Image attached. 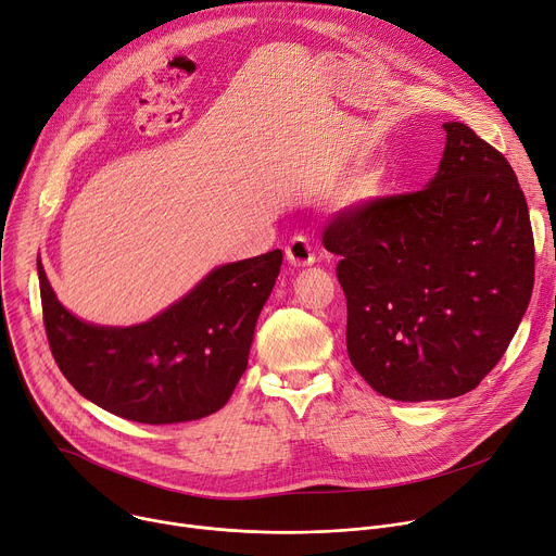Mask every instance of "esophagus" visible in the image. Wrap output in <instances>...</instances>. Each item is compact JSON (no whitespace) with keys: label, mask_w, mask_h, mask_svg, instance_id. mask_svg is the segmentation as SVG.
I'll use <instances>...</instances> for the list:
<instances>
[{"label":"esophagus","mask_w":556,"mask_h":556,"mask_svg":"<svg viewBox=\"0 0 556 556\" xmlns=\"http://www.w3.org/2000/svg\"><path fill=\"white\" fill-rule=\"evenodd\" d=\"M285 255L291 267H309L316 263L314 258V251L309 247V242L305 238H293L287 247H285Z\"/></svg>","instance_id":"esophagus-1"}]
</instances>
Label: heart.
I'll return each instance as SVG.
<instances>
[{
  "mask_svg": "<svg viewBox=\"0 0 556 556\" xmlns=\"http://www.w3.org/2000/svg\"><path fill=\"white\" fill-rule=\"evenodd\" d=\"M388 182V170L386 166H371L369 170H365V174L356 180L354 189H352V198L356 202H367V200H374L376 195H380L382 187H386Z\"/></svg>",
  "mask_w": 556,
  "mask_h": 556,
  "instance_id": "1",
  "label": "heart"
}]
</instances>
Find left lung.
<instances>
[{
    "mask_svg": "<svg viewBox=\"0 0 556 556\" xmlns=\"http://www.w3.org/2000/svg\"><path fill=\"white\" fill-rule=\"evenodd\" d=\"M425 189L340 211L323 233L340 255L348 354L388 399L445 401L475 390L530 305L534 238L509 162L445 122Z\"/></svg>",
    "mask_w": 556,
    "mask_h": 556,
    "instance_id": "1",
    "label": "left lung"
}]
</instances>
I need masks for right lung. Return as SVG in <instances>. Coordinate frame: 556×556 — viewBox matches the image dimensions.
Wrapping results in <instances>:
<instances>
[{
    "instance_id": "add662e5",
    "label": "right lung",
    "mask_w": 556,
    "mask_h": 556,
    "mask_svg": "<svg viewBox=\"0 0 556 556\" xmlns=\"http://www.w3.org/2000/svg\"><path fill=\"white\" fill-rule=\"evenodd\" d=\"M280 265V249L220 265L151 320L106 327L73 316L37 258L53 358L84 399L126 420L204 418L227 405L247 369Z\"/></svg>"
}]
</instances>
